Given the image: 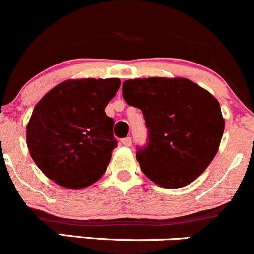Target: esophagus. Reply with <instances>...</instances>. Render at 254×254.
Segmentation results:
<instances>
[{
	"label": "esophagus",
	"mask_w": 254,
	"mask_h": 254,
	"mask_svg": "<svg viewBox=\"0 0 254 254\" xmlns=\"http://www.w3.org/2000/svg\"><path fill=\"white\" fill-rule=\"evenodd\" d=\"M121 144L125 145V146H130V145H132V139H130V137L122 138V139H121Z\"/></svg>",
	"instance_id": "34e87169"
}]
</instances>
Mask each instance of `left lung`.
Here are the masks:
<instances>
[{"mask_svg":"<svg viewBox=\"0 0 254 254\" xmlns=\"http://www.w3.org/2000/svg\"><path fill=\"white\" fill-rule=\"evenodd\" d=\"M122 96L144 116L148 142L137 160L148 179L180 188L203 174L225 128L220 104L209 91L186 78L151 77L124 82Z\"/></svg>","mask_w":254,"mask_h":254,"instance_id":"8db88e82","label":"left lung"}]
</instances>
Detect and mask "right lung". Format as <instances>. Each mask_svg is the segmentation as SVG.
Segmentation results:
<instances>
[{"label": "right lung", "instance_id": "right-lung-1", "mask_svg": "<svg viewBox=\"0 0 254 254\" xmlns=\"http://www.w3.org/2000/svg\"><path fill=\"white\" fill-rule=\"evenodd\" d=\"M119 78L60 83L36 104L27 126V144L39 169L66 188H84L106 171L117 145L115 122L105 114Z\"/></svg>", "mask_w": 254, "mask_h": 254}]
</instances>
